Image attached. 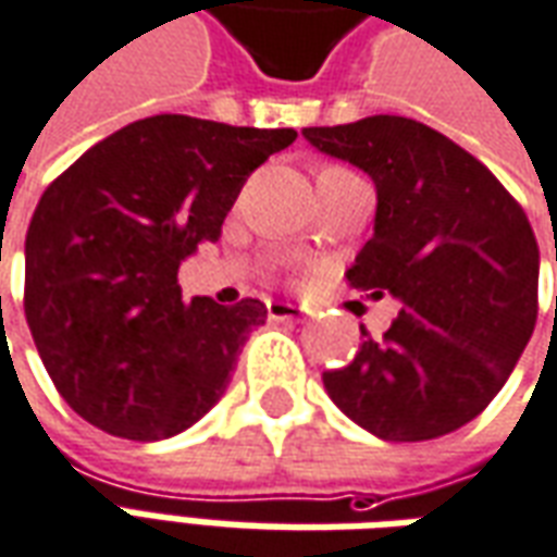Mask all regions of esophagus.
<instances>
[{
	"mask_svg": "<svg viewBox=\"0 0 557 557\" xmlns=\"http://www.w3.org/2000/svg\"><path fill=\"white\" fill-rule=\"evenodd\" d=\"M268 317L274 319V322H298V319H305V313H301V307L274 301V305H268Z\"/></svg>",
	"mask_w": 557,
	"mask_h": 557,
	"instance_id": "esophagus-1",
	"label": "esophagus"
}]
</instances>
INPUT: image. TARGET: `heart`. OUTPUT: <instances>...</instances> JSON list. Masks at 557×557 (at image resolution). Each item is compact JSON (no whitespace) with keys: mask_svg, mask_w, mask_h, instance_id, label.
Here are the masks:
<instances>
[{"mask_svg":"<svg viewBox=\"0 0 557 557\" xmlns=\"http://www.w3.org/2000/svg\"><path fill=\"white\" fill-rule=\"evenodd\" d=\"M337 171H346V169H341V165H322V169L317 171V181L319 177H329V174H337Z\"/></svg>","mask_w":557,"mask_h":557,"instance_id":"1","label":"heart"}]
</instances>
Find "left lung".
Masks as SVG:
<instances>
[{
  "mask_svg": "<svg viewBox=\"0 0 557 557\" xmlns=\"http://www.w3.org/2000/svg\"><path fill=\"white\" fill-rule=\"evenodd\" d=\"M301 135L376 186L373 235L346 280L400 305L380 341L361 325L356 359L322 373L329 398L380 441H434L468 425L534 334L540 250L519 201L465 147L407 116Z\"/></svg>",
  "mask_w": 557,
  "mask_h": 557,
  "instance_id": "left-lung-1",
  "label": "left lung"
}]
</instances>
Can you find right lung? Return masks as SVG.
<instances>
[{
  "instance_id": "1",
  "label": "right lung",
  "mask_w": 557,
  "mask_h": 557,
  "mask_svg": "<svg viewBox=\"0 0 557 557\" xmlns=\"http://www.w3.org/2000/svg\"><path fill=\"white\" fill-rule=\"evenodd\" d=\"M295 129L184 114L123 126L45 189L26 232L23 310L65 404L126 441H165L223 398L256 298L189 305L177 271L216 240L240 186Z\"/></svg>"
}]
</instances>
